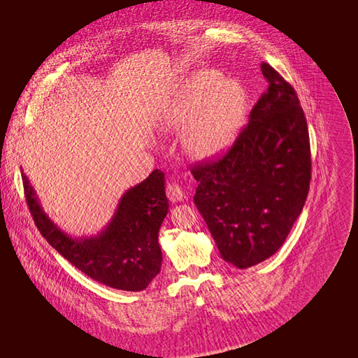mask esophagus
I'll use <instances>...</instances> for the list:
<instances>
[{
    "label": "esophagus",
    "mask_w": 358,
    "mask_h": 358,
    "mask_svg": "<svg viewBox=\"0 0 358 358\" xmlns=\"http://www.w3.org/2000/svg\"><path fill=\"white\" fill-rule=\"evenodd\" d=\"M166 196L168 199L171 200L173 203L176 201H181L184 199V193H182V189L177 184V182H169L166 185Z\"/></svg>",
    "instance_id": "esophagus-1"
}]
</instances>
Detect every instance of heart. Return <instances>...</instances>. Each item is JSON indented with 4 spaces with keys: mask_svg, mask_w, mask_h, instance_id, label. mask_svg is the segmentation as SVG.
<instances>
[{
    "mask_svg": "<svg viewBox=\"0 0 358 358\" xmlns=\"http://www.w3.org/2000/svg\"><path fill=\"white\" fill-rule=\"evenodd\" d=\"M245 91L238 81L222 78L212 69H201L180 85L164 119L173 127L185 124V152L197 161H209L234 143L245 117Z\"/></svg>",
    "mask_w": 358,
    "mask_h": 358,
    "instance_id": "obj_1",
    "label": "heart"
}]
</instances>
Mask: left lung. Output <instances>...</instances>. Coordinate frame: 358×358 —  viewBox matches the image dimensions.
Segmentation results:
<instances>
[{"label": "left lung", "instance_id": "8db88e82", "mask_svg": "<svg viewBox=\"0 0 358 358\" xmlns=\"http://www.w3.org/2000/svg\"><path fill=\"white\" fill-rule=\"evenodd\" d=\"M268 81L234 146L196 164L194 203L220 257L238 268L270 258L302 213L310 182V143L294 88L268 64Z\"/></svg>", "mask_w": 358, "mask_h": 358}]
</instances>
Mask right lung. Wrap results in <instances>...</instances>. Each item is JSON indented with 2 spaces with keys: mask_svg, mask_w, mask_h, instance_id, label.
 Instances as JSON below:
<instances>
[{
  "mask_svg": "<svg viewBox=\"0 0 358 358\" xmlns=\"http://www.w3.org/2000/svg\"><path fill=\"white\" fill-rule=\"evenodd\" d=\"M27 206L42 236L73 267L113 289L141 292L161 271L158 234L168 213L165 178L159 169L129 189L106 228L96 236L73 238L45 213L26 174Z\"/></svg>",
  "mask_w": 358,
  "mask_h": 358,
  "instance_id": "obj_1",
  "label": "right lung"
}]
</instances>
